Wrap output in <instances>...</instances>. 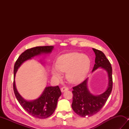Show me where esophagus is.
I'll use <instances>...</instances> for the list:
<instances>
[{"label": "esophagus", "instance_id": "esophagus-1", "mask_svg": "<svg viewBox=\"0 0 129 129\" xmlns=\"http://www.w3.org/2000/svg\"><path fill=\"white\" fill-rule=\"evenodd\" d=\"M69 90V88L66 86H63L61 88V92H64L65 91H67V90Z\"/></svg>", "mask_w": 129, "mask_h": 129}]
</instances>
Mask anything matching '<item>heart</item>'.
Here are the masks:
<instances>
[{"mask_svg": "<svg viewBox=\"0 0 129 129\" xmlns=\"http://www.w3.org/2000/svg\"><path fill=\"white\" fill-rule=\"evenodd\" d=\"M90 67L88 57L79 53L65 54L58 59L56 68H53L52 74L55 78L61 77V73L67 72L66 76L71 83H78L86 77Z\"/></svg>", "mask_w": 129, "mask_h": 129, "instance_id": "1", "label": "heart"}]
</instances>
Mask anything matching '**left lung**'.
Listing matches in <instances>:
<instances>
[{"mask_svg": "<svg viewBox=\"0 0 129 129\" xmlns=\"http://www.w3.org/2000/svg\"><path fill=\"white\" fill-rule=\"evenodd\" d=\"M95 54V60L92 72L98 68L107 71L109 75V85L102 94L96 96L90 93L87 87V79L78 85L73 87L72 108L76 114L81 117L91 116L98 113L105 105L113 89L112 67L110 62L102 51L93 48Z\"/></svg>", "mask_w": 129, "mask_h": 129, "instance_id": "1", "label": "left lung"}]
</instances>
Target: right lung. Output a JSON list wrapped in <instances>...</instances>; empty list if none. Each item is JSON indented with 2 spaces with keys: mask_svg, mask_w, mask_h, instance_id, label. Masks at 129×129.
<instances>
[{
  "mask_svg": "<svg viewBox=\"0 0 129 129\" xmlns=\"http://www.w3.org/2000/svg\"><path fill=\"white\" fill-rule=\"evenodd\" d=\"M53 46H37L27 49L16 60L14 68V79L15 74L21 64L26 60L42 53H51ZM13 89L16 99L27 113L39 119H45L53 114L56 108L57 100L61 95L58 86H48L45 89L43 94L37 99L29 101L24 100L16 89L15 81L13 82Z\"/></svg>",
  "mask_w": 129,
  "mask_h": 129,
  "instance_id": "1",
  "label": "right lung"
}]
</instances>
